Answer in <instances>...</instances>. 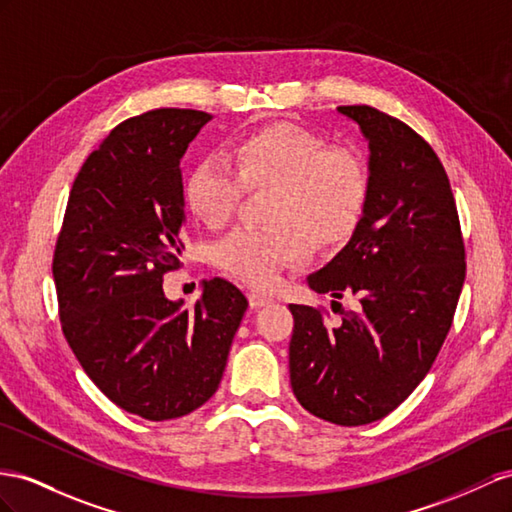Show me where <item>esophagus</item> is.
Wrapping results in <instances>:
<instances>
[{
    "mask_svg": "<svg viewBox=\"0 0 512 512\" xmlns=\"http://www.w3.org/2000/svg\"><path fill=\"white\" fill-rule=\"evenodd\" d=\"M248 303H251L253 309H259V307L272 303V296L261 294V292H251V294H248Z\"/></svg>",
    "mask_w": 512,
    "mask_h": 512,
    "instance_id": "34e87169",
    "label": "esophagus"
}]
</instances>
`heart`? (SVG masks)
Returning <instances> with one entry per match:
<instances>
[{"label":"heart","instance_id":"obj_1","mask_svg":"<svg viewBox=\"0 0 512 512\" xmlns=\"http://www.w3.org/2000/svg\"><path fill=\"white\" fill-rule=\"evenodd\" d=\"M229 160L201 157L183 179V201L207 227H222L246 188H272L264 227H238L214 246V264L268 290L285 268L305 264L313 240L344 244L368 203V173L357 153L329 147L298 125L277 123L233 142Z\"/></svg>","mask_w":512,"mask_h":512}]
</instances>
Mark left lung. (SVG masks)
Listing matches in <instances>:
<instances>
[{
  "instance_id": "8db88e82",
  "label": "left lung",
  "mask_w": 512,
  "mask_h": 512,
  "mask_svg": "<svg viewBox=\"0 0 512 512\" xmlns=\"http://www.w3.org/2000/svg\"><path fill=\"white\" fill-rule=\"evenodd\" d=\"M337 110L368 140V203L350 242L307 283L357 296L359 309L331 326L322 309L290 305V381L309 413L363 426L400 406L435 363L463 290L465 244L430 144L376 108Z\"/></svg>"
}]
</instances>
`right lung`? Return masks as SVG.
I'll use <instances>...</instances> for the list:
<instances>
[{
	"label": "right lung",
	"instance_id": "add662e5",
	"mask_svg": "<svg viewBox=\"0 0 512 512\" xmlns=\"http://www.w3.org/2000/svg\"><path fill=\"white\" fill-rule=\"evenodd\" d=\"M209 119L160 108L116 125L73 181L51 266L73 355L116 406L151 422L214 396L248 307L218 277L194 309L162 290L181 266V157Z\"/></svg>",
	"mask_w": 512,
	"mask_h": 512
}]
</instances>
